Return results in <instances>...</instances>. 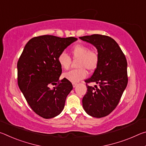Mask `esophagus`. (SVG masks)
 <instances>
[{
    "label": "esophagus",
    "instance_id": "obj_1",
    "mask_svg": "<svg viewBox=\"0 0 146 146\" xmlns=\"http://www.w3.org/2000/svg\"><path fill=\"white\" fill-rule=\"evenodd\" d=\"M76 86H77V84H76V83H73V88H75Z\"/></svg>",
    "mask_w": 146,
    "mask_h": 146
}]
</instances>
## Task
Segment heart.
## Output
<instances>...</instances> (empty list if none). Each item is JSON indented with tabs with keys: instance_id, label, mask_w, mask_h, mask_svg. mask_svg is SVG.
<instances>
[{
	"instance_id": "1",
	"label": "heart",
	"mask_w": 146,
	"mask_h": 146,
	"mask_svg": "<svg viewBox=\"0 0 146 146\" xmlns=\"http://www.w3.org/2000/svg\"><path fill=\"white\" fill-rule=\"evenodd\" d=\"M71 57L73 60H77V69L66 72L63 77L72 82H78L87 75L86 70L91 72L97 68L99 63V55L96 50L90 49L88 46L76 44L70 50ZM58 62L64 70H68L71 64V59L67 54L62 53L58 56Z\"/></svg>"
}]
</instances>
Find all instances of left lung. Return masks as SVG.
<instances>
[{
    "instance_id": "8db88e82",
    "label": "left lung",
    "mask_w": 146,
    "mask_h": 146,
    "mask_svg": "<svg viewBox=\"0 0 146 146\" xmlns=\"http://www.w3.org/2000/svg\"><path fill=\"white\" fill-rule=\"evenodd\" d=\"M97 49L99 63L91 78L86 79L87 92L82 106L89 115L101 118L110 114L117 107L126 88L127 63L122 49L110 36L94 34L80 36ZM95 82V88L87 85Z\"/></svg>"
}]
</instances>
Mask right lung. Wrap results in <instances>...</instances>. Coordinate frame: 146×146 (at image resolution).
<instances>
[{
	"mask_svg": "<svg viewBox=\"0 0 146 146\" xmlns=\"http://www.w3.org/2000/svg\"><path fill=\"white\" fill-rule=\"evenodd\" d=\"M75 37L42 35L32 38L17 62L20 90L33 111L44 118H51L62 111L66 99L73 89L70 80H59L62 68L58 56ZM50 85L56 86L53 89Z\"/></svg>",
	"mask_w": 146,
	"mask_h": 146,
	"instance_id": "obj_1",
	"label": "right lung"
}]
</instances>
